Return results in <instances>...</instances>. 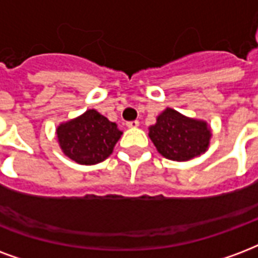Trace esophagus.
Listing matches in <instances>:
<instances>
[{
  "label": "esophagus",
  "instance_id": "obj_1",
  "mask_svg": "<svg viewBox=\"0 0 258 258\" xmlns=\"http://www.w3.org/2000/svg\"><path fill=\"white\" fill-rule=\"evenodd\" d=\"M139 125L138 120H133V121H127V127L128 128H137Z\"/></svg>",
  "mask_w": 258,
  "mask_h": 258
}]
</instances>
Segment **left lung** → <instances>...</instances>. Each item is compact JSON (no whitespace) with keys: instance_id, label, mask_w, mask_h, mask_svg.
<instances>
[{"instance_id":"left-lung-1","label":"left lung","mask_w":258,"mask_h":258,"mask_svg":"<svg viewBox=\"0 0 258 258\" xmlns=\"http://www.w3.org/2000/svg\"><path fill=\"white\" fill-rule=\"evenodd\" d=\"M158 153L173 161H188L207 152L212 133L207 121L190 119L167 108L149 128Z\"/></svg>"}]
</instances>
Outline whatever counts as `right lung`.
<instances>
[{
	"label": "right lung",
	"instance_id": "obj_1",
	"mask_svg": "<svg viewBox=\"0 0 258 258\" xmlns=\"http://www.w3.org/2000/svg\"><path fill=\"white\" fill-rule=\"evenodd\" d=\"M56 134L67 157L78 164L93 165L109 157L123 133L117 124L95 109H89L76 119L61 123Z\"/></svg>",
	"mask_w": 258,
	"mask_h": 258
}]
</instances>
